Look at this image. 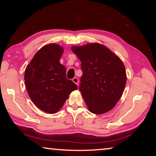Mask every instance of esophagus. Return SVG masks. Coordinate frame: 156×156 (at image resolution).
<instances>
[{"mask_svg": "<svg viewBox=\"0 0 156 156\" xmlns=\"http://www.w3.org/2000/svg\"><path fill=\"white\" fill-rule=\"evenodd\" d=\"M72 81H73V83H74L75 84H77V85H78V83H79V80H78V78H76V77L73 78L72 79Z\"/></svg>", "mask_w": 156, "mask_h": 156, "instance_id": "34e87169", "label": "esophagus"}]
</instances>
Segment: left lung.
Instances as JSON below:
<instances>
[{"label":"left lung","mask_w":156,"mask_h":156,"mask_svg":"<svg viewBox=\"0 0 156 156\" xmlns=\"http://www.w3.org/2000/svg\"><path fill=\"white\" fill-rule=\"evenodd\" d=\"M72 50L81 61L83 76L79 89L88 109L95 114L109 112L125 87L126 76L122 62L99 43L72 47Z\"/></svg>","instance_id":"1"}]
</instances>
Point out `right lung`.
Wrapping results in <instances>:
<instances>
[{
    "instance_id": "right-lung-1",
    "label": "right lung",
    "mask_w": 156,
    "mask_h": 156,
    "mask_svg": "<svg viewBox=\"0 0 156 156\" xmlns=\"http://www.w3.org/2000/svg\"><path fill=\"white\" fill-rule=\"evenodd\" d=\"M62 53L58 44H47L36 53L25 72V83L31 100L48 113H56L71 92L78 89L66 77V68L60 63Z\"/></svg>"
}]
</instances>
